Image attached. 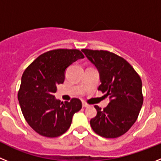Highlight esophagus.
<instances>
[{
	"mask_svg": "<svg viewBox=\"0 0 161 161\" xmlns=\"http://www.w3.org/2000/svg\"><path fill=\"white\" fill-rule=\"evenodd\" d=\"M82 106H83L84 108H85V107H88L89 105H88L87 103H85V102H82Z\"/></svg>",
	"mask_w": 161,
	"mask_h": 161,
	"instance_id": "34e87169",
	"label": "esophagus"
}]
</instances>
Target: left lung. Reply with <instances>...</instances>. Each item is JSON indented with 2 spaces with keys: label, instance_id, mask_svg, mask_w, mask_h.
Masks as SVG:
<instances>
[{
  "label": "left lung",
  "instance_id": "obj_1",
  "mask_svg": "<svg viewBox=\"0 0 161 161\" xmlns=\"http://www.w3.org/2000/svg\"><path fill=\"white\" fill-rule=\"evenodd\" d=\"M97 68L102 82L98 90L110 102L90 120L95 133L104 138H118L128 131L137 120L143 102L142 80L133 67L123 57L108 51L82 49Z\"/></svg>",
  "mask_w": 161,
  "mask_h": 161
}]
</instances>
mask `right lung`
Instances as JSON below:
<instances>
[{"instance_id": "add662e5", "label": "right lung", "mask_w": 161, "mask_h": 161, "mask_svg": "<svg viewBox=\"0 0 161 161\" xmlns=\"http://www.w3.org/2000/svg\"><path fill=\"white\" fill-rule=\"evenodd\" d=\"M85 57L77 49H55L39 55L25 68L18 93L22 114L31 128L42 136L55 138L68 130L72 116L82 108L78 98L55 99L57 86L64 81L66 68Z\"/></svg>"}]
</instances>
